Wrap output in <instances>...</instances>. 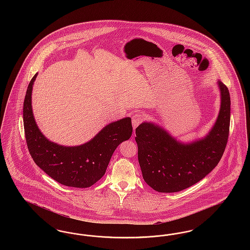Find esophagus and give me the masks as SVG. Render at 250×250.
<instances>
[{
    "instance_id": "obj_1",
    "label": "esophagus",
    "mask_w": 250,
    "mask_h": 250,
    "mask_svg": "<svg viewBox=\"0 0 250 250\" xmlns=\"http://www.w3.org/2000/svg\"><path fill=\"white\" fill-rule=\"evenodd\" d=\"M144 120L143 114L142 113H135L133 116H132V125H133V128L135 129L140 124L143 123V121Z\"/></svg>"
}]
</instances>
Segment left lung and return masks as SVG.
I'll list each match as a JSON object with an SVG mask.
<instances>
[{
  "label": "left lung",
  "mask_w": 250,
  "mask_h": 250,
  "mask_svg": "<svg viewBox=\"0 0 250 250\" xmlns=\"http://www.w3.org/2000/svg\"><path fill=\"white\" fill-rule=\"evenodd\" d=\"M221 107L213 129L202 140L183 144L152 123L136 128L138 158L144 181L163 193L184 190L209 174L226 148L230 121L229 89L218 83Z\"/></svg>",
  "instance_id": "obj_1"
}]
</instances>
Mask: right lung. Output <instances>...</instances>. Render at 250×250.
I'll return each instance as SVG.
<instances>
[{"instance_id": "1", "label": "right lung", "mask_w": 250, "mask_h": 250, "mask_svg": "<svg viewBox=\"0 0 250 250\" xmlns=\"http://www.w3.org/2000/svg\"><path fill=\"white\" fill-rule=\"evenodd\" d=\"M36 74L31 80L23 103L25 139L36 165L60 184L85 188L105 174L111 155L120 143L132 135L131 118L111 123L89 143L64 147L47 140L39 131L32 111V89Z\"/></svg>"}]
</instances>
